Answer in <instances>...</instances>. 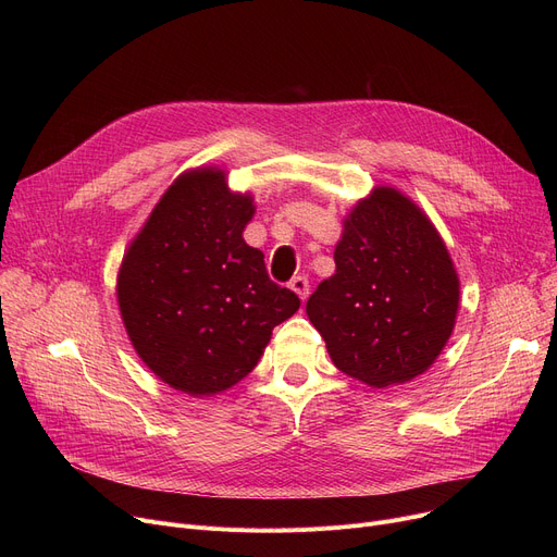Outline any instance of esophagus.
Here are the masks:
<instances>
[{
  "label": "esophagus",
  "mask_w": 557,
  "mask_h": 557,
  "mask_svg": "<svg viewBox=\"0 0 557 557\" xmlns=\"http://www.w3.org/2000/svg\"><path fill=\"white\" fill-rule=\"evenodd\" d=\"M288 286L296 290V294L300 296V300H302V302L307 300V296H309V280H307L305 275H298V277H294V280H290V284H288Z\"/></svg>",
  "instance_id": "1"
}]
</instances>
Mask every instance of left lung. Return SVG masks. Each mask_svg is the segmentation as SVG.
<instances>
[{"label":"left lung","instance_id":"8db88e82","mask_svg":"<svg viewBox=\"0 0 557 557\" xmlns=\"http://www.w3.org/2000/svg\"><path fill=\"white\" fill-rule=\"evenodd\" d=\"M336 273L307 300L334 366L372 388L411 382L447 345L460 282L441 234L418 205L376 187L347 214Z\"/></svg>","mask_w":557,"mask_h":557}]
</instances>
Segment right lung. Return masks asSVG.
<instances>
[{
    "label": "right lung",
    "instance_id": "1",
    "mask_svg": "<svg viewBox=\"0 0 557 557\" xmlns=\"http://www.w3.org/2000/svg\"><path fill=\"white\" fill-rule=\"evenodd\" d=\"M255 214L225 171L175 178L128 246L116 300L139 359L164 384L194 397L232 388L257 366L273 327L300 309L275 284L263 252L244 242Z\"/></svg>",
    "mask_w": 557,
    "mask_h": 557
}]
</instances>
